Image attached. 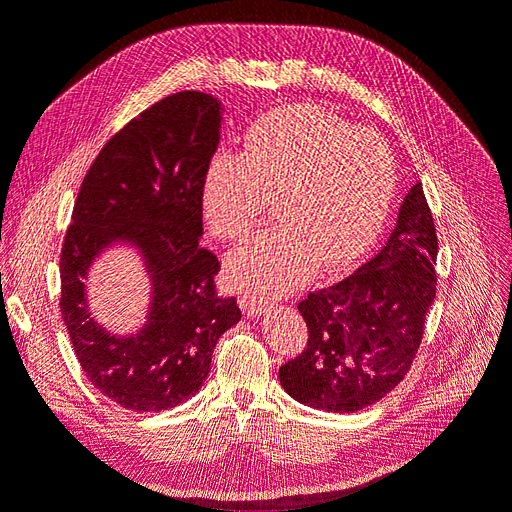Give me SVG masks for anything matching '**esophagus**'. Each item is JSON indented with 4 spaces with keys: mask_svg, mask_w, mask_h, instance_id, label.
Instances as JSON below:
<instances>
[{
    "mask_svg": "<svg viewBox=\"0 0 512 512\" xmlns=\"http://www.w3.org/2000/svg\"><path fill=\"white\" fill-rule=\"evenodd\" d=\"M239 303H241V309L247 314V316H262L265 312H269V301H262L260 297H256V294H241L239 297Z\"/></svg>",
    "mask_w": 512,
    "mask_h": 512,
    "instance_id": "1",
    "label": "esophagus"
}]
</instances>
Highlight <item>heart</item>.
Here are the masks:
<instances>
[{
    "mask_svg": "<svg viewBox=\"0 0 512 512\" xmlns=\"http://www.w3.org/2000/svg\"><path fill=\"white\" fill-rule=\"evenodd\" d=\"M395 192V158L382 136L318 106H286L258 119L241 151H218L203 181L213 235L239 239L273 200L275 226L226 258L239 288L280 294L318 265L339 267L376 239Z\"/></svg>",
    "mask_w": 512,
    "mask_h": 512,
    "instance_id": "b5f03b06",
    "label": "heart"
}]
</instances>
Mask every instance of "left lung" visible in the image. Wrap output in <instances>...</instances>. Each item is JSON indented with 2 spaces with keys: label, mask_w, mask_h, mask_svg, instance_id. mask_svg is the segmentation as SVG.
Returning a JSON list of instances; mask_svg holds the SVG:
<instances>
[{
  "label": "left lung",
  "mask_w": 512,
  "mask_h": 512,
  "mask_svg": "<svg viewBox=\"0 0 512 512\" xmlns=\"http://www.w3.org/2000/svg\"><path fill=\"white\" fill-rule=\"evenodd\" d=\"M438 237L416 183L382 250L335 286L299 303L307 346L280 367L284 391L324 412L374 406L404 380L436 299Z\"/></svg>",
  "instance_id": "1"
}]
</instances>
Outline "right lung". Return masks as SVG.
Here are the masks:
<instances>
[{"instance_id":"add662e5","label":"right lung","mask_w":512,"mask_h":512,"mask_svg":"<svg viewBox=\"0 0 512 512\" xmlns=\"http://www.w3.org/2000/svg\"><path fill=\"white\" fill-rule=\"evenodd\" d=\"M222 111L203 91L156 102L104 145L76 198L59 262L61 318L85 376L121 408L162 412L194 397L218 339L241 320L237 299L215 294L218 258L198 243ZM113 246L139 254L152 286L132 334H113L88 309L84 280Z\"/></svg>"}]
</instances>
